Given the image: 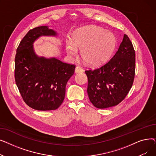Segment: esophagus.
I'll return each instance as SVG.
<instances>
[{
	"label": "esophagus",
	"mask_w": 156,
	"mask_h": 156,
	"mask_svg": "<svg viewBox=\"0 0 156 156\" xmlns=\"http://www.w3.org/2000/svg\"><path fill=\"white\" fill-rule=\"evenodd\" d=\"M75 73H81L83 72V69L80 66H76L75 68Z\"/></svg>",
	"instance_id": "esophagus-1"
}]
</instances>
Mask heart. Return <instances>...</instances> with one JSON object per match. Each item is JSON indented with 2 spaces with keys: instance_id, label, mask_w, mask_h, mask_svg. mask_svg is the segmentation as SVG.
<instances>
[{
  "instance_id": "heart-1",
  "label": "heart",
  "mask_w": 156,
  "mask_h": 156,
  "mask_svg": "<svg viewBox=\"0 0 156 156\" xmlns=\"http://www.w3.org/2000/svg\"><path fill=\"white\" fill-rule=\"evenodd\" d=\"M116 44L112 33L96 26H88L74 33L72 40L66 42L67 54L75 57L81 51L82 59L91 66H99L107 62Z\"/></svg>"
}]
</instances>
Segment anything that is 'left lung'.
<instances>
[{"instance_id":"1","label":"left lung","mask_w":156,"mask_h":156,"mask_svg":"<svg viewBox=\"0 0 156 156\" xmlns=\"http://www.w3.org/2000/svg\"><path fill=\"white\" fill-rule=\"evenodd\" d=\"M135 71V50L125 34L118 50L109 62L99 68L85 71L90 101L99 109L118 105L132 88Z\"/></svg>"}]
</instances>
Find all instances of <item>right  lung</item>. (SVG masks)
<instances>
[{
	"mask_svg": "<svg viewBox=\"0 0 156 156\" xmlns=\"http://www.w3.org/2000/svg\"><path fill=\"white\" fill-rule=\"evenodd\" d=\"M41 36H57L47 26L30 30L21 41L15 56L14 77L20 93L29 107L38 111H51L62 103L68 81L75 66L55 57L38 56L34 43Z\"/></svg>",
	"mask_w": 156,
	"mask_h": 156,
	"instance_id": "1",
	"label": "right lung"
}]
</instances>
